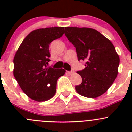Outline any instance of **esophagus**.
Wrapping results in <instances>:
<instances>
[{
  "label": "esophagus",
  "instance_id": "esophagus-1",
  "mask_svg": "<svg viewBox=\"0 0 132 132\" xmlns=\"http://www.w3.org/2000/svg\"><path fill=\"white\" fill-rule=\"evenodd\" d=\"M68 73L70 74V75H71V74L73 73H74V71H73V70H71V71H68Z\"/></svg>",
  "mask_w": 132,
  "mask_h": 132
}]
</instances>
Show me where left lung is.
Masks as SVG:
<instances>
[{
  "label": "left lung",
  "instance_id": "left-lung-1",
  "mask_svg": "<svg viewBox=\"0 0 132 132\" xmlns=\"http://www.w3.org/2000/svg\"><path fill=\"white\" fill-rule=\"evenodd\" d=\"M64 34L73 45L78 61L85 68L77 71L82 82L75 86L78 94L94 98L109 89L118 75L119 55L111 41L97 30L87 27H65Z\"/></svg>",
  "mask_w": 132,
  "mask_h": 132
}]
</instances>
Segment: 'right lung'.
<instances>
[{"label":"right lung","mask_w":132,"mask_h":132,"mask_svg":"<svg viewBox=\"0 0 132 132\" xmlns=\"http://www.w3.org/2000/svg\"><path fill=\"white\" fill-rule=\"evenodd\" d=\"M64 27H54L33 30L28 34L14 56L13 73L20 87L30 98L46 101L55 94L58 78L64 69L47 67L50 61L49 45L64 34Z\"/></svg>","instance_id":"obj_1"}]
</instances>
